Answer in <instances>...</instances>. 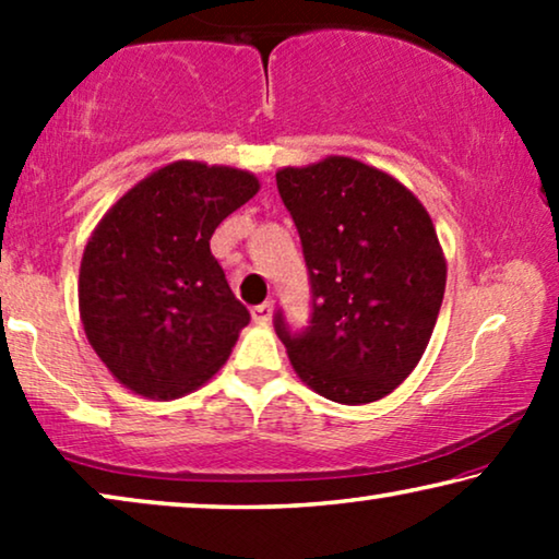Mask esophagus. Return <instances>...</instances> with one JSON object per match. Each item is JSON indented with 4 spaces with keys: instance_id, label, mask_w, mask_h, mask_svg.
Masks as SVG:
<instances>
[{
    "instance_id": "34e87169",
    "label": "esophagus",
    "mask_w": 559,
    "mask_h": 559,
    "mask_svg": "<svg viewBox=\"0 0 559 559\" xmlns=\"http://www.w3.org/2000/svg\"><path fill=\"white\" fill-rule=\"evenodd\" d=\"M272 310H274V302L272 300H266V302H262V305H254V308H251V318L257 320V323H270L272 320Z\"/></svg>"
}]
</instances>
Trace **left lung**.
<instances>
[{
    "mask_svg": "<svg viewBox=\"0 0 559 559\" xmlns=\"http://www.w3.org/2000/svg\"><path fill=\"white\" fill-rule=\"evenodd\" d=\"M302 241L310 320L274 331L310 389L369 404L423 358L445 295V259L423 203L386 173L348 157L277 173Z\"/></svg>",
    "mask_w": 559,
    "mask_h": 559,
    "instance_id": "obj_1",
    "label": "left lung"
}]
</instances>
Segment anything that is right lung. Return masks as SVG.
Returning <instances> with one entry per match:
<instances>
[{"instance_id":"obj_1","label":"right lung","mask_w":559,"mask_h":559,"mask_svg":"<svg viewBox=\"0 0 559 559\" xmlns=\"http://www.w3.org/2000/svg\"><path fill=\"white\" fill-rule=\"evenodd\" d=\"M257 190L251 173L173 163L129 190L88 239L83 331L132 392L175 400L231 354L251 316L211 254V236Z\"/></svg>"}]
</instances>
